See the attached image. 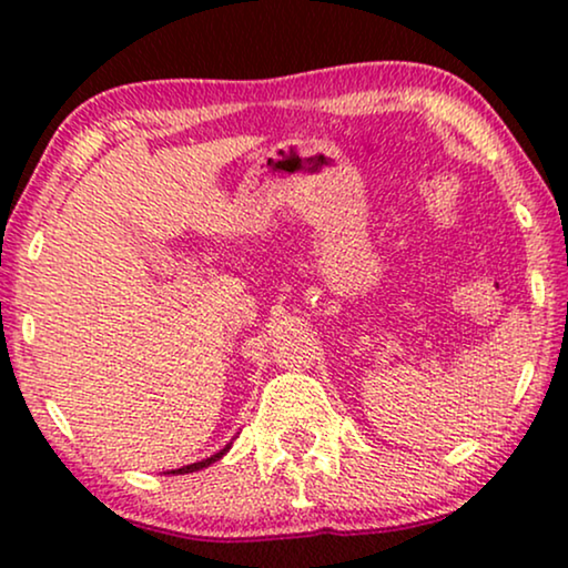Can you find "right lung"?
I'll list each match as a JSON object with an SVG mask.
<instances>
[{"instance_id":"right-lung-1","label":"right lung","mask_w":568,"mask_h":568,"mask_svg":"<svg viewBox=\"0 0 568 568\" xmlns=\"http://www.w3.org/2000/svg\"><path fill=\"white\" fill-rule=\"evenodd\" d=\"M230 447H224V449H220V453L216 455H212V457H206V460H201V463H193V465H183V468H178V470H173V473H193V470H201V468H206V465H212L214 460H220V457L227 453Z\"/></svg>"}]
</instances>
